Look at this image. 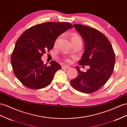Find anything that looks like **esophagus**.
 <instances>
[{
  "instance_id": "esophagus-1",
  "label": "esophagus",
  "mask_w": 127,
  "mask_h": 127,
  "mask_svg": "<svg viewBox=\"0 0 127 127\" xmlns=\"http://www.w3.org/2000/svg\"><path fill=\"white\" fill-rule=\"evenodd\" d=\"M70 68V66H67V65H63L62 66V69H67Z\"/></svg>"
}]
</instances>
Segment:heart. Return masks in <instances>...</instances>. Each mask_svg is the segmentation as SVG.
Listing matches in <instances>:
<instances>
[{
  "mask_svg": "<svg viewBox=\"0 0 127 127\" xmlns=\"http://www.w3.org/2000/svg\"><path fill=\"white\" fill-rule=\"evenodd\" d=\"M78 40H81V38L77 34H73L72 35H71V41H72V42H75ZM56 42H57V41H56ZM65 62L67 63L71 62V60L70 59H69V58H66V59L65 60Z\"/></svg>",
  "mask_w": 127,
  "mask_h": 127,
  "instance_id": "heart-1",
  "label": "heart"
}]
</instances>
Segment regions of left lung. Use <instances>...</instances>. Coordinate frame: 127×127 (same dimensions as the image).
I'll list each match as a JSON object with an SVG mask.
<instances>
[{"instance_id":"left-lung-1","label":"left lung","mask_w":127,"mask_h":127,"mask_svg":"<svg viewBox=\"0 0 127 127\" xmlns=\"http://www.w3.org/2000/svg\"><path fill=\"white\" fill-rule=\"evenodd\" d=\"M73 26L85 43L79 64L89 65L90 68L84 72L76 66L78 74L71 80V85L79 92L91 93L102 87L111 76L115 62V53L108 39L101 32L87 26Z\"/></svg>"}]
</instances>
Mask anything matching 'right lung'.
I'll list each match as a JSON object with an SVG mask.
<instances>
[{
    "label": "right lung",
    "mask_w": 127,
    "mask_h": 127,
    "mask_svg": "<svg viewBox=\"0 0 127 127\" xmlns=\"http://www.w3.org/2000/svg\"><path fill=\"white\" fill-rule=\"evenodd\" d=\"M73 27L69 22H48L32 26L24 32L16 42L11 56L14 73L28 88L40 89L48 86L60 65L51 61L44 64L43 55L53 49L59 36Z\"/></svg>",
    "instance_id": "right-lung-1"
}]
</instances>
